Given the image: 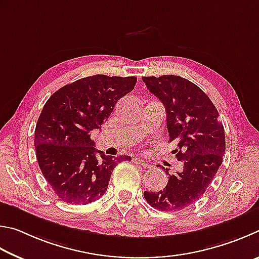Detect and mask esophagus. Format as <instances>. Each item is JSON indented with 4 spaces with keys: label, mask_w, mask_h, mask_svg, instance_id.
Returning a JSON list of instances; mask_svg holds the SVG:
<instances>
[{
    "label": "esophagus",
    "mask_w": 259,
    "mask_h": 259,
    "mask_svg": "<svg viewBox=\"0 0 259 259\" xmlns=\"http://www.w3.org/2000/svg\"><path fill=\"white\" fill-rule=\"evenodd\" d=\"M133 162H134V164L141 165L142 167H144V168H148V167H150V165H149L146 160H143L142 158H134Z\"/></svg>",
    "instance_id": "obj_1"
}]
</instances>
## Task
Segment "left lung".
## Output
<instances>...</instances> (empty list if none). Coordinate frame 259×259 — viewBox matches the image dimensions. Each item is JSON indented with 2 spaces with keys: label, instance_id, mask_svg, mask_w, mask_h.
<instances>
[{
  "label": "left lung",
  "instance_id": "obj_1",
  "mask_svg": "<svg viewBox=\"0 0 259 259\" xmlns=\"http://www.w3.org/2000/svg\"><path fill=\"white\" fill-rule=\"evenodd\" d=\"M148 90L164 103L169 142L178 143L176 158L183 170L169 175L159 192L144 191L149 205L162 211L181 210L206 192L225 152L224 126L203 91L181 76L142 77Z\"/></svg>",
  "mask_w": 259,
  "mask_h": 259
}]
</instances>
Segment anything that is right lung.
Wrapping results in <instances>:
<instances>
[{"label": "right lung", "mask_w": 259, "mask_h": 259, "mask_svg": "<svg viewBox=\"0 0 259 259\" xmlns=\"http://www.w3.org/2000/svg\"><path fill=\"white\" fill-rule=\"evenodd\" d=\"M135 83V76L84 77L62 86L45 103L35 128L36 158L60 200L72 205L98 200L106 193L118 162L132 159L97 150L91 133L101 128L118 100Z\"/></svg>", "instance_id": "add662e5"}]
</instances>
